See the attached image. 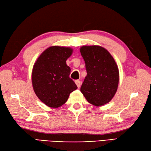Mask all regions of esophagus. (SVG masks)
I'll return each instance as SVG.
<instances>
[{"label":"esophagus","instance_id":"obj_1","mask_svg":"<svg viewBox=\"0 0 151 151\" xmlns=\"http://www.w3.org/2000/svg\"><path fill=\"white\" fill-rule=\"evenodd\" d=\"M75 83H76V86H77V87L78 88L81 87V81H78V80H76V81H75Z\"/></svg>","mask_w":151,"mask_h":151}]
</instances>
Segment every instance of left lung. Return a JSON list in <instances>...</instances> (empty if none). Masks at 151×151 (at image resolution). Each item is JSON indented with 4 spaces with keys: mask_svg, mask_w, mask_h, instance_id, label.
Here are the masks:
<instances>
[{
    "mask_svg": "<svg viewBox=\"0 0 151 151\" xmlns=\"http://www.w3.org/2000/svg\"><path fill=\"white\" fill-rule=\"evenodd\" d=\"M80 50L87 71L81 91L90 104L103 106L117 91L119 76L117 64L108 51L100 46H83Z\"/></svg>",
    "mask_w": 151,
    "mask_h": 151,
    "instance_id": "8db88e82",
    "label": "left lung"
}]
</instances>
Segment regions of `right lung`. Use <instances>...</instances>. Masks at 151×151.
<instances>
[{
	"mask_svg": "<svg viewBox=\"0 0 151 151\" xmlns=\"http://www.w3.org/2000/svg\"><path fill=\"white\" fill-rule=\"evenodd\" d=\"M72 49L53 46L41 54L35 63L32 81L35 93L44 104L58 108L67 101L77 86L69 77L70 69L66 60Z\"/></svg>",
	"mask_w": 151,
	"mask_h": 151,
	"instance_id": "obj_1",
	"label": "right lung"
}]
</instances>
